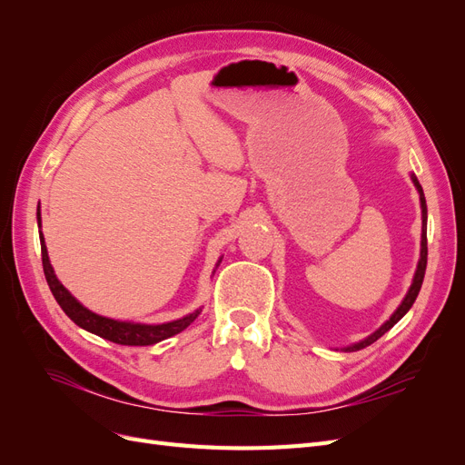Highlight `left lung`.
Here are the masks:
<instances>
[{
    "instance_id": "1",
    "label": "left lung",
    "mask_w": 465,
    "mask_h": 465,
    "mask_svg": "<svg viewBox=\"0 0 465 465\" xmlns=\"http://www.w3.org/2000/svg\"><path fill=\"white\" fill-rule=\"evenodd\" d=\"M411 180H413V184H415V188H417V192H419L420 209H423V232H420V258H419V263H417V272H415V277H413V283H411L410 291H407V294H405V299L401 301V304L398 306V311L390 316V320H386V322L382 323V326H380L374 333H371L369 337H364L362 341L353 343V345H347V347H343V351H359V349L369 347L371 343H374V341L378 340V337H382L388 330H391L393 326H396V323L407 314V311H410V308L413 306V302H415V299H417V294H419V291H420V285H423L425 270H427V202H425L423 188H420V184H419V180H417L415 174H411Z\"/></svg>"
}]
</instances>
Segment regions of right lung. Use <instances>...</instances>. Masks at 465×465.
<instances>
[{
	"instance_id": "obj_1",
	"label": "right lung",
	"mask_w": 465,
	"mask_h": 465,
	"mask_svg": "<svg viewBox=\"0 0 465 465\" xmlns=\"http://www.w3.org/2000/svg\"><path fill=\"white\" fill-rule=\"evenodd\" d=\"M38 227H40V213H38ZM40 248H42V267H45V275L48 281V287L54 294V299L58 301L62 311L72 318L79 328L87 330L98 337H104V340L118 343V345H153L163 340H168L180 331H184L190 323L200 316L202 308L193 311L192 314L173 320L166 323H135V322H120L112 320L101 314L91 312L89 308L83 306L72 292H69L54 273V267L48 258V250L45 244V236L40 232Z\"/></svg>"
}]
</instances>
